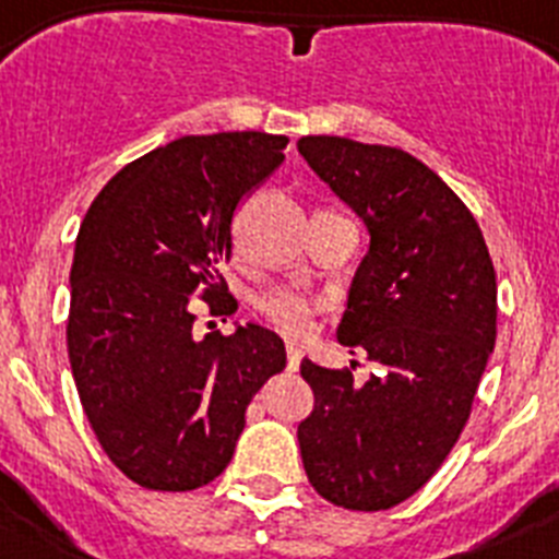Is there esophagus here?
<instances>
[{
  "mask_svg": "<svg viewBox=\"0 0 559 559\" xmlns=\"http://www.w3.org/2000/svg\"><path fill=\"white\" fill-rule=\"evenodd\" d=\"M285 353H288L290 372H294V369H299V364H302V347H299V344H294V341H288V344H285Z\"/></svg>",
  "mask_w": 559,
  "mask_h": 559,
  "instance_id": "esophagus-1",
  "label": "esophagus"
}]
</instances>
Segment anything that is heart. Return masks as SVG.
I'll use <instances>...</instances> for the list:
<instances>
[{
  "label": "heart",
  "mask_w": 559,
  "mask_h": 559,
  "mask_svg": "<svg viewBox=\"0 0 559 559\" xmlns=\"http://www.w3.org/2000/svg\"><path fill=\"white\" fill-rule=\"evenodd\" d=\"M319 308L313 296L299 288H271L257 299V313L288 335H305Z\"/></svg>",
  "instance_id": "1"
}]
</instances>
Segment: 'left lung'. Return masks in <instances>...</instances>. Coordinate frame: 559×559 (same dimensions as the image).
<instances>
[{
	"instance_id": "1",
	"label": "left lung",
	"mask_w": 559,
	"mask_h": 559,
	"mask_svg": "<svg viewBox=\"0 0 559 559\" xmlns=\"http://www.w3.org/2000/svg\"><path fill=\"white\" fill-rule=\"evenodd\" d=\"M296 147L369 229L338 341L383 367L358 386L355 364L302 360L305 473L335 507L389 510L439 471L471 417L496 347V269L471 210L412 153L347 136Z\"/></svg>"
}]
</instances>
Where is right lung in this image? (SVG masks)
Returning <instances> with one entry per match:
<instances>
[{"label": "right lung", "instance_id": "1", "mask_svg": "<svg viewBox=\"0 0 559 559\" xmlns=\"http://www.w3.org/2000/svg\"><path fill=\"white\" fill-rule=\"evenodd\" d=\"M288 136H181L122 167L75 243L67 347L92 431L145 490H199L231 462L246 408L285 369L283 338L260 324L195 335V294L237 310L221 260L246 192L285 159Z\"/></svg>", "mask_w": 559, "mask_h": 559}]
</instances>
